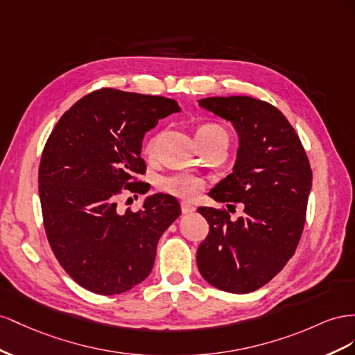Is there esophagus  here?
Returning a JSON list of instances; mask_svg holds the SVG:
<instances>
[{"instance_id": "obj_1", "label": "esophagus", "mask_w": 355, "mask_h": 355, "mask_svg": "<svg viewBox=\"0 0 355 355\" xmlns=\"http://www.w3.org/2000/svg\"><path fill=\"white\" fill-rule=\"evenodd\" d=\"M181 211H183V214H191L195 211V207L189 202H181Z\"/></svg>"}]
</instances>
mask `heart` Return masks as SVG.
I'll return each instance as SVG.
<instances>
[{
    "instance_id": "1",
    "label": "heart",
    "mask_w": 355,
    "mask_h": 355,
    "mask_svg": "<svg viewBox=\"0 0 355 355\" xmlns=\"http://www.w3.org/2000/svg\"><path fill=\"white\" fill-rule=\"evenodd\" d=\"M220 137L227 139V132L225 130V128H221L220 125H216V123L202 125L196 132L198 139H212V138H220ZM156 143H157V138H151L148 141L146 146L147 153H153L156 148ZM157 186L162 191H165V193L174 195L178 198L191 199L196 195H199L202 189H204V181L195 175H189V174H172V175L160 177L157 181Z\"/></svg>"
}]
</instances>
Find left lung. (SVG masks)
<instances>
[{
    "label": "left lung",
    "instance_id": "1",
    "mask_svg": "<svg viewBox=\"0 0 355 355\" xmlns=\"http://www.w3.org/2000/svg\"><path fill=\"white\" fill-rule=\"evenodd\" d=\"M199 107L230 121L238 135L232 174L209 191L244 204V217L198 208L209 234L196 252L200 275L218 290L245 295L277 275L295 254L305 225L312 171L296 130L278 108L251 96H212Z\"/></svg>",
    "mask_w": 355,
    "mask_h": 355
}]
</instances>
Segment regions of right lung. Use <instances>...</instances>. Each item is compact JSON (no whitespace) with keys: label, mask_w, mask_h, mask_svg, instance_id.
I'll use <instances>...</instances> for the list:
<instances>
[{"label":"right lung","mask_w":355,"mask_h":355,"mask_svg":"<svg viewBox=\"0 0 355 355\" xmlns=\"http://www.w3.org/2000/svg\"><path fill=\"white\" fill-rule=\"evenodd\" d=\"M181 108L177 101L99 89L65 111L38 169L44 229L68 275L96 295H119L153 269L160 236L180 214L178 200L147 196L143 209L120 214L121 189L144 195L146 132Z\"/></svg>","instance_id":"obj_1"}]
</instances>
